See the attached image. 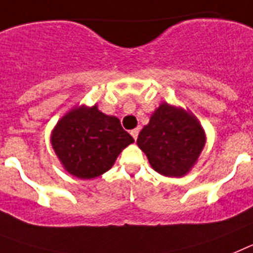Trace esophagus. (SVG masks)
<instances>
[{"label": "esophagus", "instance_id": "obj_1", "mask_svg": "<svg viewBox=\"0 0 253 253\" xmlns=\"http://www.w3.org/2000/svg\"><path fill=\"white\" fill-rule=\"evenodd\" d=\"M131 135H132L133 139H137V136H139V128H135V129H131Z\"/></svg>", "mask_w": 253, "mask_h": 253}]
</instances>
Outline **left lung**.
<instances>
[{
  "instance_id": "8db88e82",
  "label": "left lung",
  "mask_w": 253,
  "mask_h": 253,
  "mask_svg": "<svg viewBox=\"0 0 253 253\" xmlns=\"http://www.w3.org/2000/svg\"><path fill=\"white\" fill-rule=\"evenodd\" d=\"M205 131L191 112L162 103L140 131L137 145L160 174L183 177L199 159Z\"/></svg>"
}]
</instances>
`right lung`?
I'll return each instance as SVG.
<instances>
[{"instance_id":"right-lung-1","label":"right lung","mask_w":253,"mask_h":253,"mask_svg":"<svg viewBox=\"0 0 253 253\" xmlns=\"http://www.w3.org/2000/svg\"><path fill=\"white\" fill-rule=\"evenodd\" d=\"M50 142L70 174L91 179L109 170L133 139L117 117L102 113L95 104L67 112L54 126Z\"/></svg>"}]
</instances>
